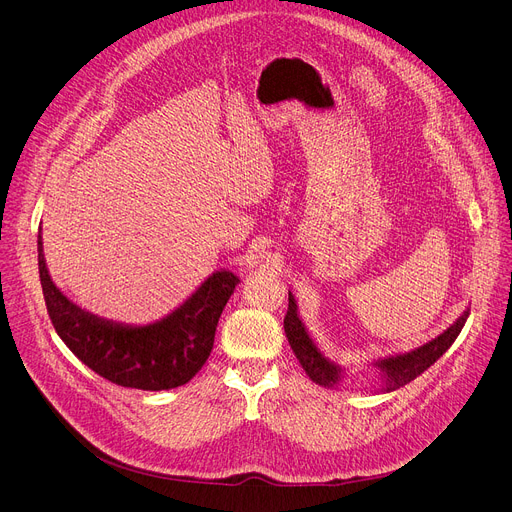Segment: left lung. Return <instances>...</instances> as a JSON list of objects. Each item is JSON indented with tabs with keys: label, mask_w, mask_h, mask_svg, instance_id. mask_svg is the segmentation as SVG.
Wrapping results in <instances>:
<instances>
[{
	"label": "left lung",
	"mask_w": 512,
	"mask_h": 512,
	"mask_svg": "<svg viewBox=\"0 0 512 512\" xmlns=\"http://www.w3.org/2000/svg\"><path fill=\"white\" fill-rule=\"evenodd\" d=\"M466 318H468V310H464L448 330H444L437 338L425 342L423 346L409 352L389 354L373 360L371 364L379 369V383L375 387V393L397 391L399 387H405L407 383L417 379L423 371H427L431 364L454 344V340L458 338V334L466 324ZM283 328H285V336L289 340L291 350H294V354L298 356L308 377L316 385H322L328 389L340 387V383L344 381L346 369L340 367V364L334 362L332 358H328L320 350V346L314 342L306 324L300 318L298 304L291 291H289V308L283 318Z\"/></svg>",
	"instance_id": "left-lung-1"
}]
</instances>
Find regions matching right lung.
<instances>
[{
  "label": "right lung",
  "instance_id": "obj_1",
  "mask_svg": "<svg viewBox=\"0 0 512 512\" xmlns=\"http://www.w3.org/2000/svg\"><path fill=\"white\" fill-rule=\"evenodd\" d=\"M38 271L48 316L72 354L103 379L141 391L186 385L202 369L218 318L241 281L233 271H214L174 312L137 326L95 316L68 300L50 277L42 237Z\"/></svg>",
  "mask_w": 512,
  "mask_h": 512
}]
</instances>
